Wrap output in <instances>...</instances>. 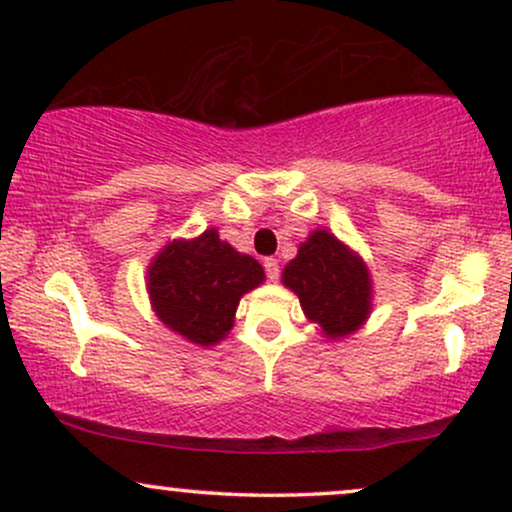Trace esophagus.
Returning a JSON list of instances; mask_svg holds the SVG:
<instances>
[{
    "label": "esophagus",
    "mask_w": 512,
    "mask_h": 512,
    "mask_svg": "<svg viewBox=\"0 0 512 512\" xmlns=\"http://www.w3.org/2000/svg\"><path fill=\"white\" fill-rule=\"evenodd\" d=\"M264 272H267L269 281H279V262H276L274 257H267V260H264Z\"/></svg>",
    "instance_id": "esophagus-1"
}]
</instances>
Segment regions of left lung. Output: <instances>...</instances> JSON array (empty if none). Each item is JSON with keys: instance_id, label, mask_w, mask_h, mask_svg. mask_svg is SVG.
Instances as JSON below:
<instances>
[{"instance_id": "1", "label": "left lung", "mask_w": 512, "mask_h": 512, "mask_svg": "<svg viewBox=\"0 0 512 512\" xmlns=\"http://www.w3.org/2000/svg\"><path fill=\"white\" fill-rule=\"evenodd\" d=\"M284 284L301 298L305 315L327 337H346L368 317L370 279L366 264L332 233L315 231L284 269Z\"/></svg>"}]
</instances>
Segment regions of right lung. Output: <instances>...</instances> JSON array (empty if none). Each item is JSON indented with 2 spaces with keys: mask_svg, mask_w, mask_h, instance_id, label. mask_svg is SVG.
<instances>
[{
  "mask_svg": "<svg viewBox=\"0 0 512 512\" xmlns=\"http://www.w3.org/2000/svg\"><path fill=\"white\" fill-rule=\"evenodd\" d=\"M262 279L260 262L240 255L211 228L195 240H175L156 257L149 293L163 325L209 346L226 337L240 296Z\"/></svg>",
  "mask_w": 512,
  "mask_h": 512,
  "instance_id": "obj_1",
  "label": "right lung"
}]
</instances>
